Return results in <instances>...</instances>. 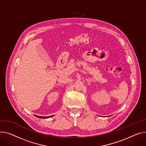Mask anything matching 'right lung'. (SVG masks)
I'll list each match as a JSON object with an SVG mask.
<instances>
[{
    "instance_id": "obj_1",
    "label": "right lung",
    "mask_w": 146,
    "mask_h": 146,
    "mask_svg": "<svg viewBox=\"0 0 146 146\" xmlns=\"http://www.w3.org/2000/svg\"><path fill=\"white\" fill-rule=\"evenodd\" d=\"M36 117H38V118H40V119H47V118H49L50 117H52V116L53 115H51V116H48V117H43V116H38V115H35Z\"/></svg>"
}]
</instances>
